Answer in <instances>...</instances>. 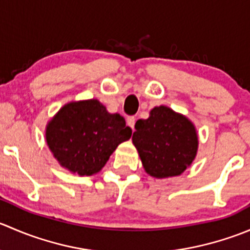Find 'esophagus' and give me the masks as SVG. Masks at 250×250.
I'll list each match as a JSON object with an SVG mask.
<instances>
[{
    "label": "esophagus",
    "instance_id": "obj_1",
    "mask_svg": "<svg viewBox=\"0 0 250 250\" xmlns=\"http://www.w3.org/2000/svg\"><path fill=\"white\" fill-rule=\"evenodd\" d=\"M127 125H129L132 129H134V125H135V117H134V116H129V117L127 118Z\"/></svg>",
    "mask_w": 250,
    "mask_h": 250
}]
</instances>
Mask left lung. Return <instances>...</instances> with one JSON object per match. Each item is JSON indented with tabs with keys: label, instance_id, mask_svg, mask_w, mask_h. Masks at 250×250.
Segmentation results:
<instances>
[{
	"label": "left lung",
	"instance_id": "1",
	"mask_svg": "<svg viewBox=\"0 0 250 250\" xmlns=\"http://www.w3.org/2000/svg\"><path fill=\"white\" fill-rule=\"evenodd\" d=\"M132 140L146 173L155 178L183 173L198 147L195 125L167 106L155 107L147 120H138Z\"/></svg>",
	"mask_w": 250,
	"mask_h": 250
}]
</instances>
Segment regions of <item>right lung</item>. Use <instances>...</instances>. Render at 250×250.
<instances>
[{
	"instance_id": "1",
	"label": "right lung",
	"mask_w": 250,
	"mask_h": 250,
	"mask_svg": "<svg viewBox=\"0 0 250 250\" xmlns=\"http://www.w3.org/2000/svg\"><path fill=\"white\" fill-rule=\"evenodd\" d=\"M132 129L118 113H109L98 100L70 103L48 123L46 139L62 167L78 175H93L109 161Z\"/></svg>"
}]
</instances>
